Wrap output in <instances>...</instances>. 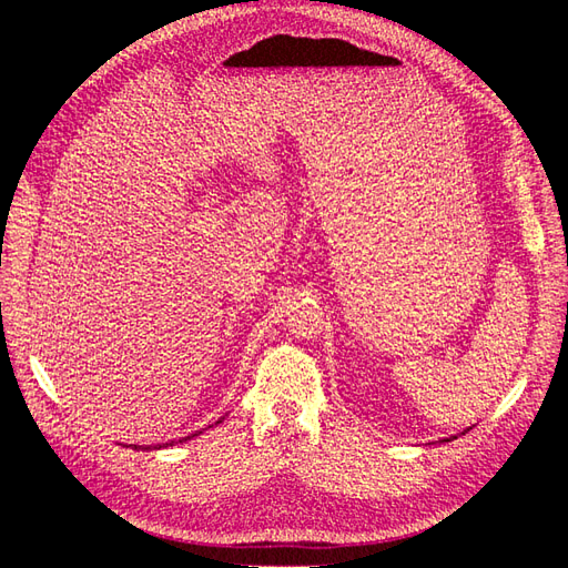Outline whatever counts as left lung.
Listing matches in <instances>:
<instances>
[{"mask_svg":"<svg viewBox=\"0 0 568 568\" xmlns=\"http://www.w3.org/2000/svg\"><path fill=\"white\" fill-rule=\"evenodd\" d=\"M453 438H457V436H453ZM453 438H443L440 443H448V440H453Z\"/></svg>","mask_w":568,"mask_h":568,"instance_id":"left-lung-1","label":"left lung"}]
</instances>
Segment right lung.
<instances>
[{"label":"right lung","instance_id":"1","mask_svg":"<svg viewBox=\"0 0 568 568\" xmlns=\"http://www.w3.org/2000/svg\"><path fill=\"white\" fill-rule=\"evenodd\" d=\"M222 419H225V417H222ZM220 419V422H222ZM217 422V424H220ZM199 434H203V432H196V434H192V436H186V438H182L180 443H184V440H189V438H194V436H199ZM168 445H175V440H170V443H161V445H134V450L136 448H142V450H161V448H168Z\"/></svg>","mask_w":568,"mask_h":568}]
</instances>
